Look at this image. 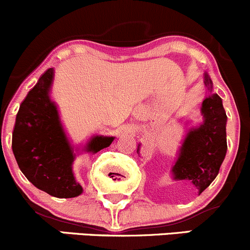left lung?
I'll return each instance as SVG.
<instances>
[{"label":"left lung","instance_id":"1","mask_svg":"<svg viewBox=\"0 0 250 250\" xmlns=\"http://www.w3.org/2000/svg\"><path fill=\"white\" fill-rule=\"evenodd\" d=\"M204 84L210 94L203 100L201 107L203 123L188 130L172 168L174 179L190 180L198 193H202L216 178L228 150V116L223 100L216 93H211L213 83L207 74H204Z\"/></svg>","mask_w":250,"mask_h":250}]
</instances>
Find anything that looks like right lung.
<instances>
[{
	"label": "right lung",
	"mask_w": 250,
	"mask_h": 250,
	"mask_svg": "<svg viewBox=\"0 0 250 250\" xmlns=\"http://www.w3.org/2000/svg\"><path fill=\"white\" fill-rule=\"evenodd\" d=\"M53 77L54 70L48 69L20 105L12 148L20 170L32 185L54 197L72 198L83 188L72 172L74 148L49 97ZM113 139L97 135L88 143L87 150L97 153Z\"/></svg>",
	"instance_id": "obj_1"
}]
</instances>
